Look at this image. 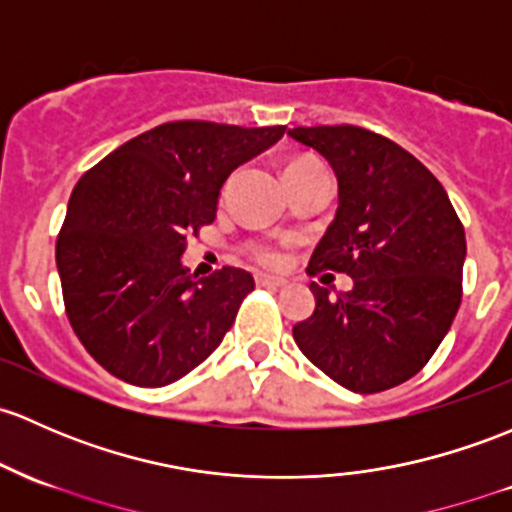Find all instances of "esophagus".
<instances>
[{"mask_svg":"<svg viewBox=\"0 0 512 512\" xmlns=\"http://www.w3.org/2000/svg\"><path fill=\"white\" fill-rule=\"evenodd\" d=\"M255 282H257V287H270V289H282V287H287V279H282V277H270V274H257Z\"/></svg>","mask_w":512,"mask_h":512,"instance_id":"34e87169","label":"esophagus"}]
</instances>
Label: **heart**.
I'll use <instances>...</instances> for the list:
<instances>
[{
    "mask_svg": "<svg viewBox=\"0 0 512 512\" xmlns=\"http://www.w3.org/2000/svg\"><path fill=\"white\" fill-rule=\"evenodd\" d=\"M299 164H309V161H294V164H289V166H299ZM255 255H257V260L262 262V265L272 267V265H279V262H282V255H279L274 247H257Z\"/></svg>",
    "mask_w": 512,
    "mask_h": 512,
    "instance_id": "obj_1",
    "label": "heart"
}]
</instances>
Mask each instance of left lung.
I'll return each instance as SVG.
<instances>
[{
    "mask_svg": "<svg viewBox=\"0 0 512 512\" xmlns=\"http://www.w3.org/2000/svg\"><path fill=\"white\" fill-rule=\"evenodd\" d=\"M331 164L336 218L309 272H346L351 292L311 282L299 351L351 392H383L427 365L461 304L466 235L444 186L410 152L360 127H294Z\"/></svg>",
    "mask_w": 512,
    "mask_h": 512,
    "instance_id": "left-lung-1",
    "label": "left lung"
}]
</instances>
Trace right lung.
Segmentation results:
<instances>
[{
	"mask_svg": "<svg viewBox=\"0 0 512 512\" xmlns=\"http://www.w3.org/2000/svg\"><path fill=\"white\" fill-rule=\"evenodd\" d=\"M284 129L166 122L75 184L56 265L75 336L107 373L164 387L220 346L255 279L235 267L198 279L186 235L213 223L228 176Z\"/></svg>",
	"mask_w": 512,
	"mask_h": 512,
	"instance_id": "add662e5",
	"label": "right lung"
}]
</instances>
